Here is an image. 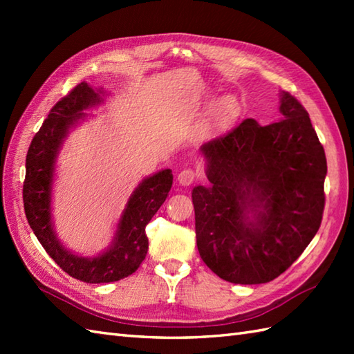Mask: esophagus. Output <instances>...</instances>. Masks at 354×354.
<instances>
[{
  "instance_id": "esophagus-1",
  "label": "esophagus",
  "mask_w": 354,
  "mask_h": 354,
  "mask_svg": "<svg viewBox=\"0 0 354 354\" xmlns=\"http://www.w3.org/2000/svg\"><path fill=\"white\" fill-rule=\"evenodd\" d=\"M194 178H196V173L190 169H185V170L178 173V183L184 187L190 185L194 181Z\"/></svg>"
}]
</instances>
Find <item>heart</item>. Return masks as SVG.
<instances>
[{
    "instance_id": "heart-1",
    "label": "heart",
    "mask_w": 354,
    "mask_h": 354,
    "mask_svg": "<svg viewBox=\"0 0 354 354\" xmlns=\"http://www.w3.org/2000/svg\"><path fill=\"white\" fill-rule=\"evenodd\" d=\"M202 99H204L207 103L213 102V94L204 91L202 94ZM239 102L234 95H222L219 99L214 100L212 104V108L208 111V115L205 118L204 123V131L207 133H216L221 132L223 129L234 122V118L239 114Z\"/></svg>"
}]
</instances>
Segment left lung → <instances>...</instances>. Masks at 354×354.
I'll return each mask as SVG.
<instances>
[{
    "instance_id": "obj_1",
    "label": "left lung",
    "mask_w": 354,
    "mask_h": 354,
    "mask_svg": "<svg viewBox=\"0 0 354 354\" xmlns=\"http://www.w3.org/2000/svg\"><path fill=\"white\" fill-rule=\"evenodd\" d=\"M209 185L192 192L196 243L213 272L236 284L283 274L312 242L324 212V147L295 97L280 93V118H248L205 142Z\"/></svg>"
}]
</instances>
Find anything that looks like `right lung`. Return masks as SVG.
I'll use <instances>...</instances> for the list:
<instances>
[{
	"mask_svg": "<svg viewBox=\"0 0 354 354\" xmlns=\"http://www.w3.org/2000/svg\"><path fill=\"white\" fill-rule=\"evenodd\" d=\"M103 88L82 82L53 106L28 147L22 189L28 225L44 250L66 274L85 283L118 281L140 268L149 250L146 225L164 204L173 183L170 169L142 179L127 199L112 242L103 252L84 257L66 250L51 214L56 161L71 129L84 122L88 109L103 103Z\"/></svg>",
	"mask_w": 354,
	"mask_h": 354,
	"instance_id": "add662e5",
	"label": "right lung"
}]
</instances>
